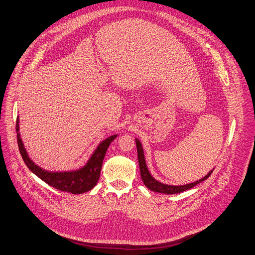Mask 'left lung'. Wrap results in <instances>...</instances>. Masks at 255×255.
<instances>
[{"label": "left lung", "instance_id": "obj_1", "mask_svg": "<svg viewBox=\"0 0 255 255\" xmlns=\"http://www.w3.org/2000/svg\"><path fill=\"white\" fill-rule=\"evenodd\" d=\"M135 143H136V149H137V158H138V165H139V171H140V177L145 184V186L150 189L151 191L154 192H159V193H165V194H175V193H180L183 191H186L188 189H191L194 186H196L197 184L202 183L203 181L207 180L208 178L212 171H209V173L207 174L206 176H204L201 180L196 181L194 183H190L187 185H181V186H172V185H166L163 183L157 182L155 178L152 177V175L150 174L147 165H146V161H145V155H144V151H143V147L142 144H140L139 140L137 138H135Z\"/></svg>", "mask_w": 255, "mask_h": 255}]
</instances>
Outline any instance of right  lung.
Wrapping results in <instances>:
<instances>
[{
	"mask_svg": "<svg viewBox=\"0 0 255 255\" xmlns=\"http://www.w3.org/2000/svg\"><path fill=\"white\" fill-rule=\"evenodd\" d=\"M18 119L16 121V132H17V145L20 149V153L23 157L24 163L27 167L30 169V171L33 172L36 176H39L42 181L46 184L55 188V189L69 192L72 194H81L84 192H87L91 190L92 188L97 185L101 169L103 165V159L105 157L106 151L111 144V142L115 139L118 134L111 135L104 139L102 143L94 150V152L88 159L84 167L78 169V170L72 171H61V172H51L47 171L35 165L27 154L24 144L21 139L20 133H18Z\"/></svg>",
	"mask_w": 255,
	"mask_h": 255,
	"instance_id": "add662e5",
	"label": "right lung"
}]
</instances>
